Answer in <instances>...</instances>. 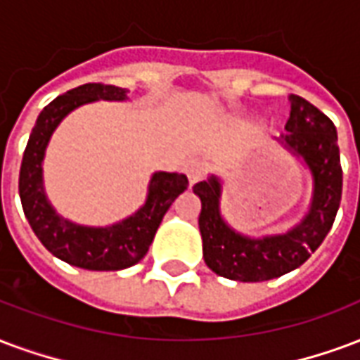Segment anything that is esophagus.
Masks as SVG:
<instances>
[{
	"label": "esophagus",
	"mask_w": 360,
	"mask_h": 360,
	"mask_svg": "<svg viewBox=\"0 0 360 360\" xmlns=\"http://www.w3.org/2000/svg\"><path fill=\"white\" fill-rule=\"evenodd\" d=\"M207 173V166L200 160H194L188 164V169H187V175H188V181H191V185H196L198 181H202L206 177Z\"/></svg>",
	"instance_id": "obj_1"
}]
</instances>
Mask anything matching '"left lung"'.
I'll return each mask as SVG.
<instances>
[{
	"mask_svg": "<svg viewBox=\"0 0 360 360\" xmlns=\"http://www.w3.org/2000/svg\"><path fill=\"white\" fill-rule=\"evenodd\" d=\"M295 156H302L313 175V198L302 223L284 234L252 238L236 233L221 217V181L212 175L193 187L200 198L198 227L204 262L215 275L238 282L271 281L294 271L334 225L342 200V164L338 133L332 120L303 97H290L286 133L276 139Z\"/></svg>",
	"mask_w": 360,
	"mask_h": 360,
	"instance_id": "1",
	"label": "left lung"
}]
</instances>
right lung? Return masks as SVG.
Listing matches in <instances>:
<instances>
[{"label":"right lung","instance_id":"add662e5","mask_svg":"<svg viewBox=\"0 0 360 360\" xmlns=\"http://www.w3.org/2000/svg\"><path fill=\"white\" fill-rule=\"evenodd\" d=\"M126 93L116 85L85 84L58 95L39 112L20 164L18 194L32 231L55 257L87 271H120L139 263L173 200L188 185L183 173L156 172L148 183L145 206L110 227L76 225L60 217L49 204L44 191L41 162L53 131L74 108L101 98L126 101Z\"/></svg>","mask_w":360,"mask_h":360}]
</instances>
